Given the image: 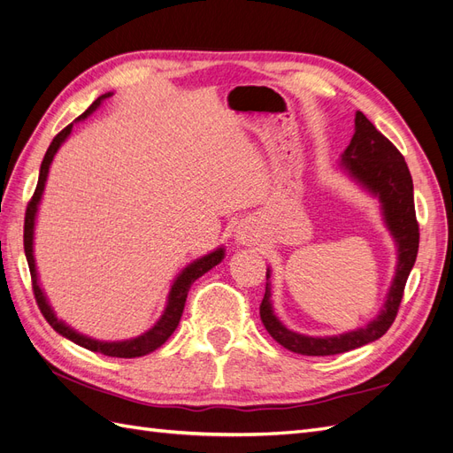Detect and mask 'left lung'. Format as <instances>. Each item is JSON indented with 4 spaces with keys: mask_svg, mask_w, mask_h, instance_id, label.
Wrapping results in <instances>:
<instances>
[{
    "mask_svg": "<svg viewBox=\"0 0 453 453\" xmlns=\"http://www.w3.org/2000/svg\"><path fill=\"white\" fill-rule=\"evenodd\" d=\"M342 162H344L346 170L355 180L381 200L386 223L396 243H399V266H396L386 308L381 310L378 318L366 326L357 328V331L331 338H311L285 328L272 311L266 283V293L263 303H260V319H263L266 331L283 348L300 355H311V357L336 355L361 348L388 333L396 313H399L406 280L416 263L419 248V225L414 208L412 175H410L401 150L361 111L355 115V134L344 155H342ZM268 278L270 273L266 272V280Z\"/></svg>",
    "mask_w": 453,
    "mask_h": 453,
    "instance_id": "obj_1",
    "label": "left lung"
}]
</instances>
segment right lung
<instances>
[{
    "instance_id": "right-lung-1",
    "label": "right lung",
    "mask_w": 453,
    "mask_h": 453,
    "mask_svg": "<svg viewBox=\"0 0 453 453\" xmlns=\"http://www.w3.org/2000/svg\"><path fill=\"white\" fill-rule=\"evenodd\" d=\"M109 96H111V94L100 96V98L96 100L87 109V111L79 117V120L81 119H87L94 111V109L100 105V102L104 98H109ZM72 127L73 125H67L62 132H58L57 135H54V140H52V143L49 145L47 153H45V158H43V162H41L39 180H37V187L34 190V196L28 202V208H26V217H24V253H26V258H28V266H30V273H32V289H34L35 303H37L41 313H43V318L47 319V323L54 328V331H57L62 336H65V338H70L72 342H75V344L83 346V348H87L90 351H96V353H104V355H107V357H120V359L143 357V355H147L150 351H155L157 348H160L164 342H166L173 334V331L177 328V325H180V319H181V315H183L185 300H187V295L190 291V285H193L200 276H203L205 272L211 270L215 265L221 263L223 257H225V251L223 250H217V251H213L210 255H205L200 260H196V263L187 266L180 273V278H177L175 283L172 285V291H170V296H168V306H166V310H164V315L158 319V323L153 328H150L149 333H145L143 336H138V338H134V340H127V342H98V340H92V338H87L83 334L72 331V328L67 326L65 323L57 319V315H54V311L47 304L43 291H41L39 285H37L34 250H32L34 248V221H35L37 203L41 200V195H43V188H45V181H47V173H49L50 162H52L54 155H57V150L62 145V142L67 138V135H70Z\"/></svg>"
}]
</instances>
